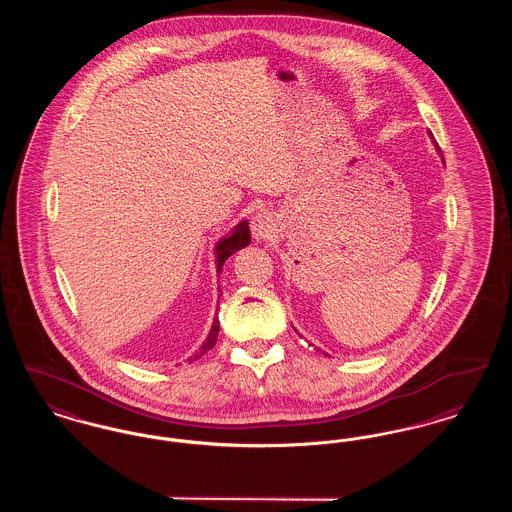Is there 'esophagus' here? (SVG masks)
Listing matches in <instances>:
<instances>
[{
	"instance_id": "34e87169",
	"label": "esophagus",
	"mask_w": 512,
	"mask_h": 512,
	"mask_svg": "<svg viewBox=\"0 0 512 512\" xmlns=\"http://www.w3.org/2000/svg\"><path fill=\"white\" fill-rule=\"evenodd\" d=\"M251 234L255 240H270L276 234V220L270 213H257L251 219Z\"/></svg>"
}]
</instances>
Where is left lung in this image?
I'll return each mask as SVG.
<instances>
[{
  "mask_svg": "<svg viewBox=\"0 0 512 512\" xmlns=\"http://www.w3.org/2000/svg\"><path fill=\"white\" fill-rule=\"evenodd\" d=\"M430 134V138H432V142H434V146H436V149H438L439 153H441V149H439L438 142L434 140V136H432V132H428Z\"/></svg>",
  "mask_w": 512,
  "mask_h": 512,
  "instance_id": "1",
  "label": "left lung"
}]
</instances>
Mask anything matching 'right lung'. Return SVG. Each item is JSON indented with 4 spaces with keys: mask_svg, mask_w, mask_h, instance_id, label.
<instances>
[{
    "mask_svg": "<svg viewBox=\"0 0 512 512\" xmlns=\"http://www.w3.org/2000/svg\"><path fill=\"white\" fill-rule=\"evenodd\" d=\"M251 242V234H249V224H247V220H242L234 230H232V234L230 236H226V238H222L217 247H215V253H217V272L222 270V265H224V261L230 257V255H234L238 249H242L245 245H249ZM219 318H215V322H213V328H211V332H209V336H207V340L203 341V345L199 347V351L194 353V357L192 359H188L190 363L195 361V359H199L201 355H205L215 343H217V336H219Z\"/></svg>",
    "mask_w": 512,
    "mask_h": 512,
    "instance_id": "right-lung-1",
    "label": "right lung"
}]
</instances>
